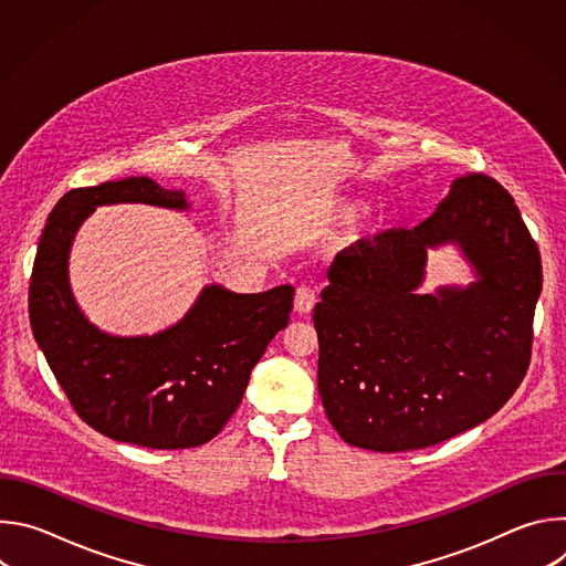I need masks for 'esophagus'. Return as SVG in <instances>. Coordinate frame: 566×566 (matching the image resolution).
Returning a JSON list of instances; mask_svg holds the SVG:
<instances>
[{"label":"esophagus","mask_w":566,"mask_h":566,"mask_svg":"<svg viewBox=\"0 0 566 566\" xmlns=\"http://www.w3.org/2000/svg\"><path fill=\"white\" fill-rule=\"evenodd\" d=\"M317 302V293L311 289V286H300L297 293H295V311L300 315H306L311 313V308L315 306Z\"/></svg>","instance_id":"esophagus-1"}]
</instances>
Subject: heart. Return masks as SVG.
Wrapping results in <instances>:
<instances>
[{
    "mask_svg": "<svg viewBox=\"0 0 566 566\" xmlns=\"http://www.w3.org/2000/svg\"><path fill=\"white\" fill-rule=\"evenodd\" d=\"M354 210H356V203H349V201H345V203H340V206L336 208L338 217H349ZM371 226H374V223L369 221V223H367V228H371Z\"/></svg>",
    "mask_w": 566,
    "mask_h": 566,
    "instance_id": "heart-1",
    "label": "heart"
}]
</instances>
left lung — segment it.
I'll return each instance as SVG.
<instances>
[{"mask_svg":"<svg viewBox=\"0 0 566 566\" xmlns=\"http://www.w3.org/2000/svg\"><path fill=\"white\" fill-rule=\"evenodd\" d=\"M448 240L480 280L419 296L427 249ZM327 277L313 308L317 391L349 446H437L491 419L524 380L542 260L495 179L457 177L428 219L356 241Z\"/></svg>","mask_w":566,"mask_h":566,"instance_id":"8db88e82","label":"left lung"}]
</instances>
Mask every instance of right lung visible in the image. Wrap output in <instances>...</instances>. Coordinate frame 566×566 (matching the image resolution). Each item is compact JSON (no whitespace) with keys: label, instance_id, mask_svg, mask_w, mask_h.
Listing matches in <instances>:
<instances>
[{"label":"right lung","instance_id":"add662e5","mask_svg":"<svg viewBox=\"0 0 566 566\" xmlns=\"http://www.w3.org/2000/svg\"><path fill=\"white\" fill-rule=\"evenodd\" d=\"M105 203L188 208L181 190H164L147 177L66 192L46 219L33 262V336L75 415L96 432L154 450L208 443L239 408L269 343L289 325L295 289L241 295L206 286L168 332L107 336L80 313L66 277L75 230Z\"/></svg>","mask_w":566,"mask_h":566}]
</instances>
